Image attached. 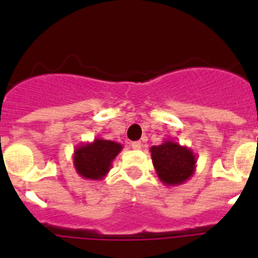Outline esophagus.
Wrapping results in <instances>:
<instances>
[{
  "instance_id": "1",
  "label": "esophagus",
  "mask_w": 258,
  "mask_h": 258,
  "mask_svg": "<svg viewBox=\"0 0 258 258\" xmlns=\"http://www.w3.org/2000/svg\"><path fill=\"white\" fill-rule=\"evenodd\" d=\"M131 147L133 150H140L141 147H142V143L138 142V141H137V142H132L131 143Z\"/></svg>"
}]
</instances>
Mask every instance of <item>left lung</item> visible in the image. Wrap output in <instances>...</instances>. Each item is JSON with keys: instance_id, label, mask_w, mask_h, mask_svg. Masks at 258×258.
<instances>
[{"instance_id": "obj_1", "label": "left lung", "mask_w": 258, "mask_h": 258, "mask_svg": "<svg viewBox=\"0 0 258 258\" xmlns=\"http://www.w3.org/2000/svg\"><path fill=\"white\" fill-rule=\"evenodd\" d=\"M150 152L157 177L165 186L184 183L197 169L198 160L192 150L172 140L152 146Z\"/></svg>"}]
</instances>
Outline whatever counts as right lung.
Masks as SVG:
<instances>
[{
    "label": "right lung",
    "mask_w": 258,
    "mask_h": 258,
    "mask_svg": "<svg viewBox=\"0 0 258 258\" xmlns=\"http://www.w3.org/2000/svg\"><path fill=\"white\" fill-rule=\"evenodd\" d=\"M122 150V145L97 137L93 142L81 143L74 151V166L85 179L101 181L112 168V161Z\"/></svg>",
    "instance_id": "right-lung-1"
}]
</instances>
